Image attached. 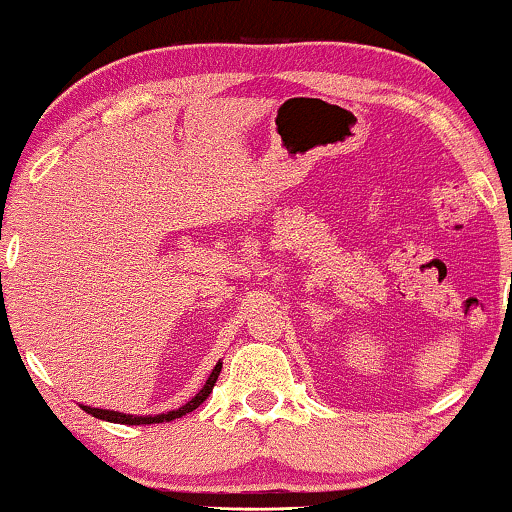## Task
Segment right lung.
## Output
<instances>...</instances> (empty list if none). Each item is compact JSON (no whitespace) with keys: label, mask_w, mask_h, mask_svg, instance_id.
<instances>
[{"label":"right lung","mask_w":512,"mask_h":512,"mask_svg":"<svg viewBox=\"0 0 512 512\" xmlns=\"http://www.w3.org/2000/svg\"><path fill=\"white\" fill-rule=\"evenodd\" d=\"M219 371H222V364H217L212 368L208 383L200 387V392L193 397L191 401H186L184 406H179V409L174 411H167V413H158V416H129V413H120V411H108V409H92V406H82V411H87L89 416L94 418H101V420H108V423H120V425H153V423H170L174 418H181L186 416V413L196 411L200 404H203L205 399L210 397L212 387H215L217 378H219Z\"/></svg>","instance_id":"right-lung-1"}]
</instances>
